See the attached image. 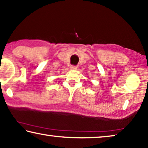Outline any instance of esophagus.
I'll list each match as a JSON object with an SVG mask.
<instances>
[{
  "instance_id": "1",
  "label": "esophagus",
  "mask_w": 148,
  "mask_h": 148,
  "mask_svg": "<svg viewBox=\"0 0 148 148\" xmlns=\"http://www.w3.org/2000/svg\"><path fill=\"white\" fill-rule=\"evenodd\" d=\"M77 68L76 66H70V69L71 70H76Z\"/></svg>"
}]
</instances>
